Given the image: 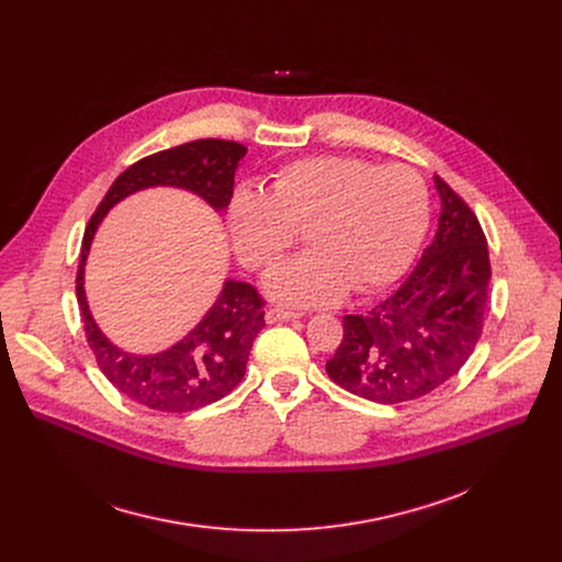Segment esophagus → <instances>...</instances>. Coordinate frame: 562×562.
I'll return each mask as SVG.
<instances>
[{"instance_id": "esophagus-1", "label": "esophagus", "mask_w": 562, "mask_h": 562, "mask_svg": "<svg viewBox=\"0 0 562 562\" xmlns=\"http://www.w3.org/2000/svg\"><path fill=\"white\" fill-rule=\"evenodd\" d=\"M297 317H302V315L295 313V311H289V308H269V311L265 313V319H267L269 325L289 323V319H297Z\"/></svg>"}]
</instances>
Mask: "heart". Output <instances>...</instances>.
<instances>
[{
  "label": "heart",
  "mask_w": 562,
  "mask_h": 562,
  "mask_svg": "<svg viewBox=\"0 0 562 562\" xmlns=\"http://www.w3.org/2000/svg\"><path fill=\"white\" fill-rule=\"evenodd\" d=\"M226 224L237 260L256 271L273 267L304 231L311 251L276 267L265 291L282 304L325 306L351 286L369 293L405 273L429 224V193L405 165L317 155L282 167L265 195L239 189Z\"/></svg>",
  "instance_id": "b5f03b06"
}]
</instances>
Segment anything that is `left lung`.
<instances>
[{"instance_id":"obj_1","label":"left lung","mask_w":562,"mask_h":562,"mask_svg":"<svg viewBox=\"0 0 562 562\" xmlns=\"http://www.w3.org/2000/svg\"><path fill=\"white\" fill-rule=\"evenodd\" d=\"M440 217L434 243L393 295L345 315L329 378L371 403L397 405L431 393L469 360L483 334L492 280L483 228L471 209L434 176Z\"/></svg>"}]
</instances>
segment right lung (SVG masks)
<instances>
[{
	"label": "right lung",
	"instance_id": "right-lung-1",
	"mask_svg": "<svg viewBox=\"0 0 562 562\" xmlns=\"http://www.w3.org/2000/svg\"><path fill=\"white\" fill-rule=\"evenodd\" d=\"M245 155L247 146L226 139H195L148 155L113 182L85 231L75 289L89 345L111 384L153 412H195L231 393L245 378L254 340L265 327V302L251 284L226 278L211 308L182 340L157 353H131L104 336L89 308L85 269L91 245L106 213L146 189H182L202 198L215 213L226 211Z\"/></svg>",
	"mask_w": 562,
	"mask_h": 562
}]
</instances>
